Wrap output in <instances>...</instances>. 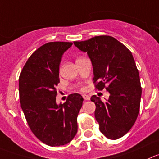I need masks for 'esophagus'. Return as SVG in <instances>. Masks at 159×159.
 I'll list each match as a JSON object with an SVG mask.
<instances>
[{
	"instance_id": "esophagus-1",
	"label": "esophagus",
	"mask_w": 159,
	"mask_h": 159,
	"mask_svg": "<svg viewBox=\"0 0 159 159\" xmlns=\"http://www.w3.org/2000/svg\"><path fill=\"white\" fill-rule=\"evenodd\" d=\"M83 98H84V100H89L90 96L89 95H83Z\"/></svg>"
}]
</instances>
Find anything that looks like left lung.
Here are the masks:
<instances>
[{"label": "left lung", "instance_id": "1", "mask_svg": "<svg viewBox=\"0 0 159 159\" xmlns=\"http://www.w3.org/2000/svg\"><path fill=\"white\" fill-rule=\"evenodd\" d=\"M74 44L89 57L96 88L102 90L107 85L110 96L106 102L95 95L91 97L100 132L111 140L122 137L137 118L142 93L132 52L115 38L106 35Z\"/></svg>", "mask_w": 159, "mask_h": 159}]
</instances>
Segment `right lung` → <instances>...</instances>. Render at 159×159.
Returning <instances> with one entry per match:
<instances>
[{"instance_id": "obj_1", "label": "right lung", "mask_w": 159, "mask_h": 159, "mask_svg": "<svg viewBox=\"0 0 159 159\" xmlns=\"http://www.w3.org/2000/svg\"><path fill=\"white\" fill-rule=\"evenodd\" d=\"M72 42L54 41L41 46L23 66L19 79V99L33 133L51 147L70 143L78 132L77 118L83 97L70 94L64 103L57 104L56 86L63 53Z\"/></svg>"}]
</instances>
